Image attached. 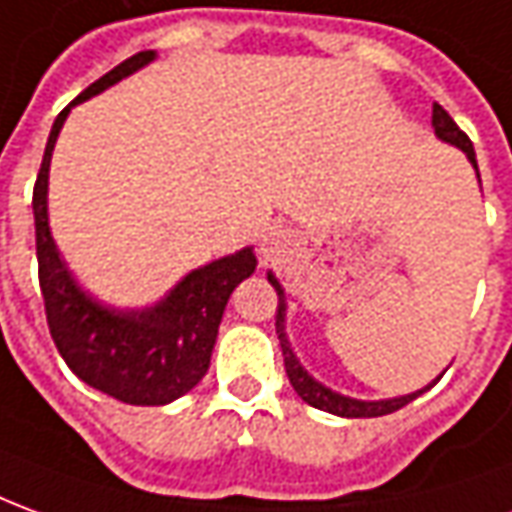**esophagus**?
Returning <instances> with one entry per match:
<instances>
[{"label":"esophagus","mask_w":512,"mask_h":512,"mask_svg":"<svg viewBox=\"0 0 512 512\" xmlns=\"http://www.w3.org/2000/svg\"><path fill=\"white\" fill-rule=\"evenodd\" d=\"M278 245H284V231H278V228H270V231L262 236V250H264V253H273Z\"/></svg>","instance_id":"obj_1"}]
</instances>
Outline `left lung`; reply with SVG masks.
<instances>
[{
	"label": "left lung",
	"instance_id": "8db88e82",
	"mask_svg": "<svg viewBox=\"0 0 512 512\" xmlns=\"http://www.w3.org/2000/svg\"><path fill=\"white\" fill-rule=\"evenodd\" d=\"M432 128H435V136H438V139L454 144V147H460V150L468 155V161L474 164V169H477V178H479L474 144H471V139L465 136L463 130L457 128V122L443 111V105H438V102L432 105ZM267 281H270L278 292L276 334H278V343H281V354H284V368H287V376H290V384L295 387V393H298L306 404H312V407H317V410H323V412H331V415H340V418H379V415H390V412L407 407L410 401H415L421 393H426V390L440 379L438 376V379L429 384V387H424V390H415V393H410V396L384 398V401H359V398L334 393V390H329L326 384H320L317 379H312V376L303 370L298 357H295V351L290 348V340H287V331H284V315H287L284 290H281V284H278L273 273H267Z\"/></svg>",
	"mask_w": 512,
	"mask_h": 512
}]
</instances>
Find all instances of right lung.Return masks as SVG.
<instances>
[{"mask_svg":"<svg viewBox=\"0 0 512 512\" xmlns=\"http://www.w3.org/2000/svg\"><path fill=\"white\" fill-rule=\"evenodd\" d=\"M153 58V49L136 52L63 108L49 130L33 189L38 284L44 295L49 334L74 376H80L94 390L136 407L169 404L206 376L225 303L236 284L256 270L253 248H242L234 256L192 270L164 301L150 309L122 312L80 290L55 248L47 214L49 161L66 116L72 105L114 86Z\"/></svg>","mask_w":512,"mask_h":512,"instance_id":"add662e5","label":"right lung"}]
</instances>
